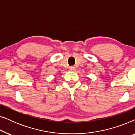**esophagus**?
<instances>
[{"instance_id": "1", "label": "esophagus", "mask_w": 135, "mask_h": 135, "mask_svg": "<svg viewBox=\"0 0 135 135\" xmlns=\"http://www.w3.org/2000/svg\"><path fill=\"white\" fill-rule=\"evenodd\" d=\"M75 69V67H74V66H71V67H70V68H69V70L71 71H74Z\"/></svg>"}]
</instances>
